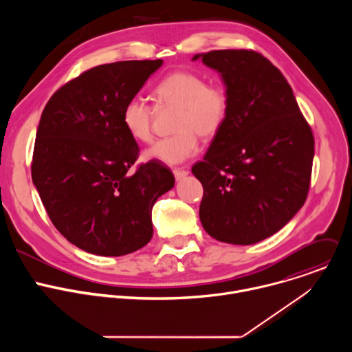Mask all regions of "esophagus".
I'll return each mask as SVG.
<instances>
[{
    "label": "esophagus",
    "mask_w": 352,
    "mask_h": 352,
    "mask_svg": "<svg viewBox=\"0 0 352 352\" xmlns=\"http://www.w3.org/2000/svg\"><path fill=\"white\" fill-rule=\"evenodd\" d=\"M173 173H174V177H175V179H177V181H179V179L185 178V177L189 174V171H188V170H185V168H174V170H173Z\"/></svg>",
    "instance_id": "1"
}]
</instances>
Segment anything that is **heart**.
Listing matches in <instances>:
<instances>
[{
	"mask_svg": "<svg viewBox=\"0 0 352 352\" xmlns=\"http://www.w3.org/2000/svg\"><path fill=\"white\" fill-rule=\"evenodd\" d=\"M159 103L177 109L175 135L157 140L144 156L166 164H179L199 150L197 135L213 138L223 128L228 110L227 90L190 71H177L166 76L156 87ZM153 110L142 97H132L124 106L122 122L128 133L143 143L153 139Z\"/></svg>",
	"mask_w": 352,
	"mask_h": 352,
	"instance_id": "heart-1",
	"label": "heart"
}]
</instances>
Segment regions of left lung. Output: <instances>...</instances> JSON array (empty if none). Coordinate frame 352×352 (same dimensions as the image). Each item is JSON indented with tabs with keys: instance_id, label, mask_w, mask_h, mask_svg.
<instances>
[{
	"instance_id": "1",
	"label": "left lung",
	"mask_w": 352,
	"mask_h": 352,
	"mask_svg": "<svg viewBox=\"0 0 352 352\" xmlns=\"http://www.w3.org/2000/svg\"><path fill=\"white\" fill-rule=\"evenodd\" d=\"M221 74L230 110L192 174L204 185L206 232L234 245L256 243L304 206L315 139L284 75L252 50L196 54Z\"/></svg>"
}]
</instances>
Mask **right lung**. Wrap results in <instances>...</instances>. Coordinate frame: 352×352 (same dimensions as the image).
<instances>
[{
	"instance_id": "1",
	"label": "right lung",
	"mask_w": 352,
	"mask_h": 352,
	"mask_svg": "<svg viewBox=\"0 0 352 352\" xmlns=\"http://www.w3.org/2000/svg\"><path fill=\"white\" fill-rule=\"evenodd\" d=\"M163 60L98 65L48 100L36 133L32 179L54 227L93 255L122 256L153 235L152 208L174 186L168 167L132 166L139 146L122 110Z\"/></svg>"
}]
</instances>
